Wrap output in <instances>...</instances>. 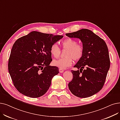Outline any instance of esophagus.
I'll list each match as a JSON object with an SVG mask.
<instances>
[{
	"mask_svg": "<svg viewBox=\"0 0 120 120\" xmlns=\"http://www.w3.org/2000/svg\"><path fill=\"white\" fill-rule=\"evenodd\" d=\"M59 72L60 73H62V72H64V70L62 69H59Z\"/></svg>",
	"mask_w": 120,
	"mask_h": 120,
	"instance_id": "34e87169",
	"label": "esophagus"
}]
</instances>
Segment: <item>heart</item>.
I'll use <instances>...</instances> for the list:
<instances>
[{
    "instance_id": "obj_1",
    "label": "heart",
    "mask_w": 120,
    "mask_h": 120,
    "mask_svg": "<svg viewBox=\"0 0 120 120\" xmlns=\"http://www.w3.org/2000/svg\"><path fill=\"white\" fill-rule=\"evenodd\" d=\"M62 48L65 52V57L53 61L54 66L60 69H64L71 66L72 60L79 61L81 59L84 53V48L82 45L77 44V41L71 38H68L61 43ZM50 53L54 58H58L61 53V49L56 44H53L50 48Z\"/></svg>"
}]
</instances>
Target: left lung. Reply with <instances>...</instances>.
<instances>
[{
    "instance_id": "1",
    "label": "left lung",
    "mask_w": 120,
    "mask_h": 120,
    "mask_svg": "<svg viewBox=\"0 0 120 120\" xmlns=\"http://www.w3.org/2000/svg\"><path fill=\"white\" fill-rule=\"evenodd\" d=\"M66 35L80 39L84 48L82 57L74 66L78 70L71 71L73 78L68 84L69 89L77 97H91L102 89L110 68L107 45L103 39L87 29Z\"/></svg>"
}]
</instances>
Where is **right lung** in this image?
Returning a JSON list of instances; mask_svg holds the SVG:
<instances>
[{"instance_id": "right-lung-1", "label": "right lung", "mask_w": 120, "mask_h": 120, "mask_svg": "<svg viewBox=\"0 0 120 120\" xmlns=\"http://www.w3.org/2000/svg\"><path fill=\"white\" fill-rule=\"evenodd\" d=\"M63 37L32 31L15 41L8 61V71L15 88L30 98L42 96L59 69L50 66V48Z\"/></svg>"}]
</instances>
